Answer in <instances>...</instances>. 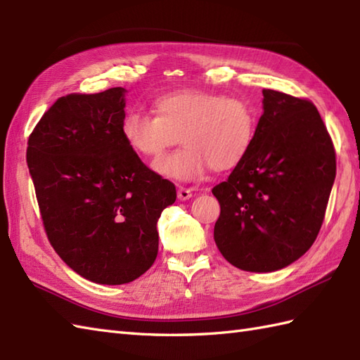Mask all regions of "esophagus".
<instances>
[{"instance_id": "obj_1", "label": "esophagus", "mask_w": 360, "mask_h": 360, "mask_svg": "<svg viewBox=\"0 0 360 360\" xmlns=\"http://www.w3.org/2000/svg\"><path fill=\"white\" fill-rule=\"evenodd\" d=\"M192 198V190L190 188H186V187H179L178 188V200L179 201H187Z\"/></svg>"}]
</instances>
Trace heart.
<instances>
[{
  "label": "heart",
  "instance_id": "1",
  "mask_svg": "<svg viewBox=\"0 0 360 360\" xmlns=\"http://www.w3.org/2000/svg\"><path fill=\"white\" fill-rule=\"evenodd\" d=\"M155 111L156 116L128 111L120 133L128 148L145 159L159 158L181 137L184 148L153 162V170L167 179L192 182L210 167L231 170L255 139L257 112L241 97L182 88L156 97Z\"/></svg>",
  "mask_w": 360,
  "mask_h": 360
}]
</instances>
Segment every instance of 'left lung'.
Returning <instances> with one entry per match:
<instances>
[{"label":"left lung","mask_w":360,"mask_h":360,"mask_svg":"<svg viewBox=\"0 0 360 360\" xmlns=\"http://www.w3.org/2000/svg\"><path fill=\"white\" fill-rule=\"evenodd\" d=\"M254 143L227 181L212 188L221 205L213 238L235 267L272 272L316 241L335 178V151L308 98L263 89Z\"/></svg>","instance_id":"1"}]
</instances>
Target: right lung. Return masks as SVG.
Returning <instances> with one entry per match:
<instances>
[{
	"label": "right lung",
	"mask_w": 360,
	"mask_h": 360,
	"mask_svg": "<svg viewBox=\"0 0 360 360\" xmlns=\"http://www.w3.org/2000/svg\"><path fill=\"white\" fill-rule=\"evenodd\" d=\"M125 89L60 97L27 141L46 235L72 271L124 285L155 263L158 219L176 187L145 165L120 133Z\"/></svg>",
	"instance_id": "1"
}]
</instances>
